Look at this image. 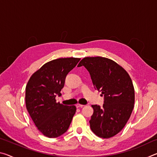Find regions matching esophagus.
<instances>
[{
    "label": "esophagus",
    "instance_id": "34e87169",
    "mask_svg": "<svg viewBox=\"0 0 157 157\" xmlns=\"http://www.w3.org/2000/svg\"><path fill=\"white\" fill-rule=\"evenodd\" d=\"M75 106H76V107H77V108L83 107H84V105H80V104H77Z\"/></svg>",
    "mask_w": 157,
    "mask_h": 157
}]
</instances>
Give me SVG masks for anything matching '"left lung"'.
Here are the masks:
<instances>
[{"label": "left lung", "instance_id": "1", "mask_svg": "<svg viewBox=\"0 0 157 157\" xmlns=\"http://www.w3.org/2000/svg\"><path fill=\"white\" fill-rule=\"evenodd\" d=\"M89 72L95 89L104 96L102 107L92 105L89 121L92 132L109 139L120 132L128 121L134 104V89L129 74L114 61L102 57H84L78 67Z\"/></svg>", "mask_w": 157, "mask_h": 157}]
</instances>
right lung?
I'll use <instances>...</instances> for the list:
<instances>
[{"label":"right lung","mask_w":157,"mask_h":157,"mask_svg":"<svg viewBox=\"0 0 157 157\" xmlns=\"http://www.w3.org/2000/svg\"><path fill=\"white\" fill-rule=\"evenodd\" d=\"M79 58H59L45 63L30 77L25 88V105L37 129L44 136L56 138L67 131L75 106L57 102L67 74Z\"/></svg>","instance_id":"obj_1"}]
</instances>
